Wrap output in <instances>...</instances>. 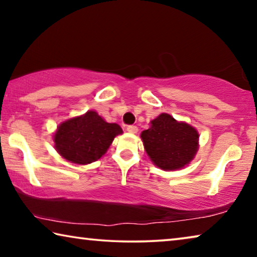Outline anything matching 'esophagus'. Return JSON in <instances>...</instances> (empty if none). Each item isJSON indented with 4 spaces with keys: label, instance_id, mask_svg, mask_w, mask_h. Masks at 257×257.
<instances>
[{
    "label": "esophagus",
    "instance_id": "1",
    "mask_svg": "<svg viewBox=\"0 0 257 257\" xmlns=\"http://www.w3.org/2000/svg\"><path fill=\"white\" fill-rule=\"evenodd\" d=\"M127 132L130 134H137L138 127H136V125H133V124L127 125Z\"/></svg>",
    "mask_w": 257,
    "mask_h": 257
}]
</instances>
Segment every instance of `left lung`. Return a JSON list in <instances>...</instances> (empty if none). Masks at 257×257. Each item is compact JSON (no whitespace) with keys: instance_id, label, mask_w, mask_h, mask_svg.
Returning a JSON list of instances; mask_svg holds the SVG:
<instances>
[{"instance_id":"left-lung-1","label":"left lung","mask_w":257,"mask_h":257,"mask_svg":"<svg viewBox=\"0 0 257 257\" xmlns=\"http://www.w3.org/2000/svg\"><path fill=\"white\" fill-rule=\"evenodd\" d=\"M141 137L146 153L162 170L184 168L194 159L198 149L196 129L178 122L167 113L152 121L151 128L144 130Z\"/></svg>"}]
</instances>
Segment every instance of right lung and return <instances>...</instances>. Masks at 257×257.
Listing matches in <instances>:
<instances>
[{
  "label": "right lung",
  "mask_w": 257,
  "mask_h": 257,
  "mask_svg": "<svg viewBox=\"0 0 257 257\" xmlns=\"http://www.w3.org/2000/svg\"><path fill=\"white\" fill-rule=\"evenodd\" d=\"M119 134H122L119 124L108 123L96 112L88 111L59 125L55 149L72 163L88 164L101 158Z\"/></svg>",
  "instance_id": "add662e5"
}]
</instances>
